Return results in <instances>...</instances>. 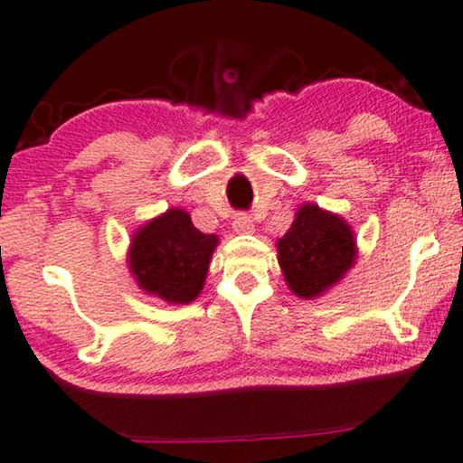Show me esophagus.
I'll list each match as a JSON object with an SVG mask.
<instances>
[{"mask_svg": "<svg viewBox=\"0 0 463 463\" xmlns=\"http://www.w3.org/2000/svg\"><path fill=\"white\" fill-rule=\"evenodd\" d=\"M232 226H235L237 232H251L254 231V222L248 213H237L235 218H232Z\"/></svg>", "mask_w": 463, "mask_h": 463, "instance_id": "obj_1", "label": "esophagus"}]
</instances>
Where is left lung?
Returning <instances> with one entry per match:
<instances>
[{"label": "left lung", "mask_w": 463, "mask_h": 463, "mask_svg": "<svg viewBox=\"0 0 463 463\" xmlns=\"http://www.w3.org/2000/svg\"><path fill=\"white\" fill-rule=\"evenodd\" d=\"M356 259L354 232L339 215L301 204L288 232L278 241V262L288 288L314 299L337 284Z\"/></svg>", "instance_id": "obj_1"}]
</instances>
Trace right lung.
I'll return each mask as SVG.
<instances>
[{
  "instance_id": "1",
  "label": "right lung",
  "mask_w": 463,
  "mask_h": 463,
  "mask_svg": "<svg viewBox=\"0 0 463 463\" xmlns=\"http://www.w3.org/2000/svg\"><path fill=\"white\" fill-rule=\"evenodd\" d=\"M215 245L184 209H168L134 232L128 265L147 295L185 306L201 295Z\"/></svg>"
}]
</instances>
